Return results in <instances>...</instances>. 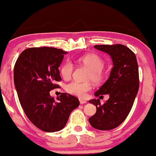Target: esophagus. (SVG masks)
Listing matches in <instances>:
<instances>
[{
  "instance_id": "esophagus-1",
  "label": "esophagus",
  "mask_w": 156,
  "mask_h": 156,
  "mask_svg": "<svg viewBox=\"0 0 156 156\" xmlns=\"http://www.w3.org/2000/svg\"><path fill=\"white\" fill-rule=\"evenodd\" d=\"M80 104H84V103H87V101L85 100H83V99H80Z\"/></svg>"
}]
</instances>
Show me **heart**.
<instances>
[{
    "label": "heart",
    "instance_id": "obj_1",
    "mask_svg": "<svg viewBox=\"0 0 156 156\" xmlns=\"http://www.w3.org/2000/svg\"><path fill=\"white\" fill-rule=\"evenodd\" d=\"M79 62L89 69L87 76H86V80H92L96 83H100L103 82L105 76V73L103 70L105 63L100 56L95 53H90L81 57L79 59ZM73 69L74 66L73 63L69 60H67L62 65L61 68H60V73L63 78L67 80L71 77ZM65 89L69 94L83 98L87 96L88 92L91 91L92 85L89 82L83 83L71 82L70 83H67Z\"/></svg>",
    "mask_w": 156,
    "mask_h": 156
}]
</instances>
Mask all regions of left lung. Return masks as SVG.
Returning <instances> with one entry per match:
<instances>
[{"mask_svg": "<svg viewBox=\"0 0 156 156\" xmlns=\"http://www.w3.org/2000/svg\"><path fill=\"white\" fill-rule=\"evenodd\" d=\"M94 48L111 56L113 62L110 76L95 93L99 96L109 94L101 105L99 99L90 100L96 106V112L89 119L91 125L99 130L116 128L127 118L139 91L138 63L134 52L122 44L96 45Z\"/></svg>", "mask_w": 156, "mask_h": 156, "instance_id": "8db88e82", "label": "left lung"}]
</instances>
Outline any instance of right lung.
<instances>
[{
	"instance_id": "obj_1",
	"label": "right lung",
	"mask_w": 156,
	"mask_h": 156,
	"mask_svg": "<svg viewBox=\"0 0 156 156\" xmlns=\"http://www.w3.org/2000/svg\"><path fill=\"white\" fill-rule=\"evenodd\" d=\"M67 52L51 47L29 48L18 57L14 83L20 104L34 125L46 132L64 128L69 115L80 105L76 97L62 93L57 102L50 91L60 87L58 67Z\"/></svg>"
}]
</instances>
